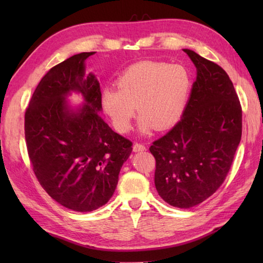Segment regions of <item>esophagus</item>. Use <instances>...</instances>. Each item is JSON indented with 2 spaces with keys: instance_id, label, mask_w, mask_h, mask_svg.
<instances>
[{
  "instance_id": "esophagus-1",
  "label": "esophagus",
  "mask_w": 263,
  "mask_h": 263,
  "mask_svg": "<svg viewBox=\"0 0 263 263\" xmlns=\"http://www.w3.org/2000/svg\"><path fill=\"white\" fill-rule=\"evenodd\" d=\"M146 150V146H143L142 143H138L136 142L133 144V152L135 153H139V152H144Z\"/></svg>"
}]
</instances>
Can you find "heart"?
Returning a JSON list of instances; mask_svg holds the SVG:
<instances>
[{"label": "heart", "mask_w": 263, "mask_h": 263, "mask_svg": "<svg viewBox=\"0 0 263 263\" xmlns=\"http://www.w3.org/2000/svg\"><path fill=\"white\" fill-rule=\"evenodd\" d=\"M191 78L181 64L146 61L130 66L117 80V88L106 87L102 107L121 133L131 128L137 111L139 128L166 130L180 121L191 90Z\"/></svg>", "instance_id": "1"}]
</instances>
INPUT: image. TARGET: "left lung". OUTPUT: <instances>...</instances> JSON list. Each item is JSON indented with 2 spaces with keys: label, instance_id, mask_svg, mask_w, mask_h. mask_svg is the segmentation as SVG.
Listing matches in <instances>:
<instances>
[{
  "label": "left lung",
  "instance_id": "obj_1",
  "mask_svg": "<svg viewBox=\"0 0 263 263\" xmlns=\"http://www.w3.org/2000/svg\"><path fill=\"white\" fill-rule=\"evenodd\" d=\"M197 68L181 121L149 148L155 185L167 203L187 209L220 187L242 137V107L225 70L191 49Z\"/></svg>",
  "mask_w": 263,
  "mask_h": 263
}]
</instances>
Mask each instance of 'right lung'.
<instances>
[{"instance_id":"1","label":"right lung","mask_w":263,"mask_h":263,"mask_svg":"<svg viewBox=\"0 0 263 263\" xmlns=\"http://www.w3.org/2000/svg\"><path fill=\"white\" fill-rule=\"evenodd\" d=\"M73 55L53 66L33 91L25 114V137L32 170L57 202L74 211L98 209L113 195L132 142L117 135L102 116V92L85 61ZM80 93L76 110L66 99Z\"/></svg>"}]
</instances>
